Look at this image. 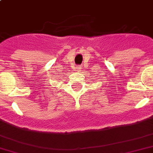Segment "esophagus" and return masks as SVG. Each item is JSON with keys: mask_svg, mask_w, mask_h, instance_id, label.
Wrapping results in <instances>:
<instances>
[{"mask_svg": "<svg viewBox=\"0 0 153 153\" xmlns=\"http://www.w3.org/2000/svg\"><path fill=\"white\" fill-rule=\"evenodd\" d=\"M81 66H76V69H77V70H81Z\"/></svg>", "mask_w": 153, "mask_h": 153, "instance_id": "1", "label": "esophagus"}]
</instances>
